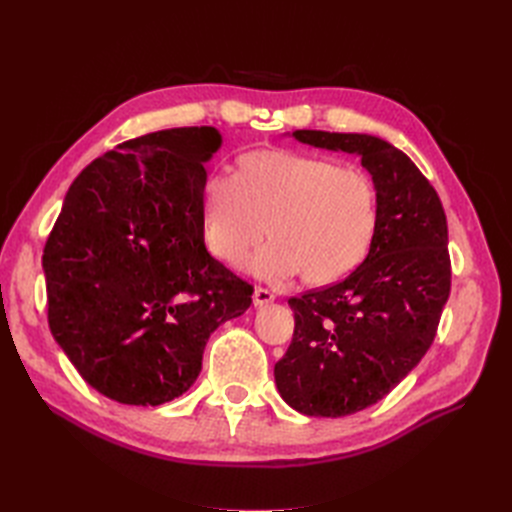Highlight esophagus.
I'll use <instances>...</instances> for the list:
<instances>
[{
    "instance_id": "obj_1",
    "label": "esophagus",
    "mask_w": 512,
    "mask_h": 512,
    "mask_svg": "<svg viewBox=\"0 0 512 512\" xmlns=\"http://www.w3.org/2000/svg\"><path fill=\"white\" fill-rule=\"evenodd\" d=\"M273 299H275V294H273L271 290L262 288V286H256V290H254V305H256V307L267 305V303H271Z\"/></svg>"
}]
</instances>
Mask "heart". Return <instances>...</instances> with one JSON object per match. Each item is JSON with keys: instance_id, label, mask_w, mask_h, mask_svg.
I'll return each mask as SVG.
<instances>
[{"instance_id": "heart-1", "label": "heart", "mask_w": 512, "mask_h": 512, "mask_svg": "<svg viewBox=\"0 0 512 512\" xmlns=\"http://www.w3.org/2000/svg\"><path fill=\"white\" fill-rule=\"evenodd\" d=\"M378 226L376 183L363 168L288 149L243 153L235 175L215 173L203 188V230L230 267L271 237L252 260L265 280L324 286L365 258Z\"/></svg>"}]
</instances>
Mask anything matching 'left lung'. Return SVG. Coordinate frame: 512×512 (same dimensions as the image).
<instances>
[{
    "label": "left lung",
    "mask_w": 512,
    "mask_h": 512,
    "mask_svg": "<svg viewBox=\"0 0 512 512\" xmlns=\"http://www.w3.org/2000/svg\"><path fill=\"white\" fill-rule=\"evenodd\" d=\"M292 136L359 153L378 192L369 254L342 282L288 299L294 333L275 363L288 406L339 418L389 395L431 348L451 292L446 215L427 177L382 138L322 130Z\"/></svg>",
    "instance_id": "obj_1"
}]
</instances>
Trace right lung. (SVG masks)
Wrapping results in <instances>:
<instances>
[{"mask_svg": "<svg viewBox=\"0 0 512 512\" xmlns=\"http://www.w3.org/2000/svg\"><path fill=\"white\" fill-rule=\"evenodd\" d=\"M220 132L173 128L106 151L74 179L44 245L49 327L76 371L128 406L183 395L209 335L254 286L205 247V162Z\"/></svg>", "mask_w": 512, "mask_h": 512, "instance_id": "right-lung-1", "label": "right lung"}]
</instances>
